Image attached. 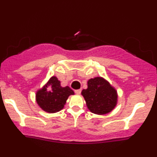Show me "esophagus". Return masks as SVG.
Instances as JSON below:
<instances>
[{"label":"esophagus","mask_w":157,"mask_h":157,"mask_svg":"<svg viewBox=\"0 0 157 157\" xmlns=\"http://www.w3.org/2000/svg\"><path fill=\"white\" fill-rule=\"evenodd\" d=\"M75 93L76 94H77V95H80V93H81V90H75Z\"/></svg>","instance_id":"34e87169"}]
</instances>
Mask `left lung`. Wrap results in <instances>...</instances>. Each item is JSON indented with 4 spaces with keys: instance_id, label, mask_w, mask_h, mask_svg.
<instances>
[{
    "instance_id": "8db88e82",
    "label": "left lung",
    "mask_w": 157,
    "mask_h": 157,
    "mask_svg": "<svg viewBox=\"0 0 157 157\" xmlns=\"http://www.w3.org/2000/svg\"><path fill=\"white\" fill-rule=\"evenodd\" d=\"M88 88L82 90L86 106L92 113H110L117 103V92L105 79L97 77L88 80Z\"/></svg>"
}]
</instances>
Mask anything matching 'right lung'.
<instances>
[{"instance_id":"add662e5","label":"right lung","mask_w":157,"mask_h":157,"mask_svg":"<svg viewBox=\"0 0 157 157\" xmlns=\"http://www.w3.org/2000/svg\"><path fill=\"white\" fill-rule=\"evenodd\" d=\"M74 92L69 86H61L56 77H52L47 84L36 93L40 108L47 113H56L63 109L69 95Z\"/></svg>"}]
</instances>
